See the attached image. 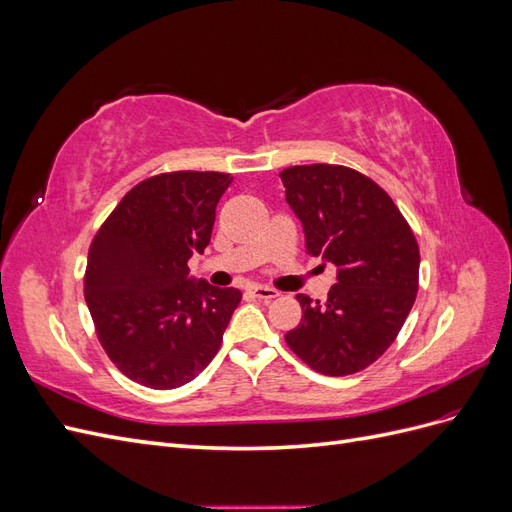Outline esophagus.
I'll return each instance as SVG.
<instances>
[{
	"mask_svg": "<svg viewBox=\"0 0 512 512\" xmlns=\"http://www.w3.org/2000/svg\"><path fill=\"white\" fill-rule=\"evenodd\" d=\"M250 292H252V297H256L260 301H273V299L280 297V292L273 290V288H267V286H254Z\"/></svg>",
	"mask_w": 512,
	"mask_h": 512,
	"instance_id": "esophagus-1",
	"label": "esophagus"
}]
</instances>
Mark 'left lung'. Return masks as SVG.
I'll use <instances>...</instances> for the list:
<instances>
[{"mask_svg": "<svg viewBox=\"0 0 512 512\" xmlns=\"http://www.w3.org/2000/svg\"><path fill=\"white\" fill-rule=\"evenodd\" d=\"M280 177L307 254L337 267L327 301L297 297L303 318L286 344L318 374H356L395 342L414 305L421 265L414 232L393 198L359 170L307 164Z\"/></svg>", "mask_w": 512, "mask_h": 512, "instance_id": "left-lung-1", "label": "left lung"}]
</instances>
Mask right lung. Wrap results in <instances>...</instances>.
<instances>
[{
    "instance_id": "1",
    "label": "right lung",
    "mask_w": 512,
    "mask_h": 512,
    "mask_svg": "<svg viewBox=\"0 0 512 512\" xmlns=\"http://www.w3.org/2000/svg\"><path fill=\"white\" fill-rule=\"evenodd\" d=\"M226 173L177 170L121 198L96 232L85 301L104 352L149 389L194 380L220 350L241 292L190 277L188 260L211 241Z\"/></svg>"
}]
</instances>
